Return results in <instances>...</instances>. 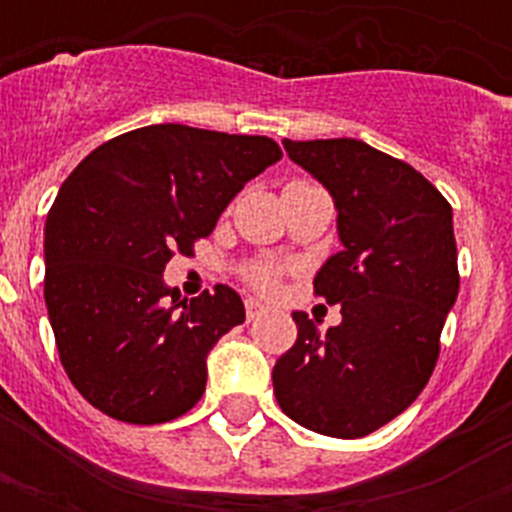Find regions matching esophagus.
<instances>
[{
  "label": "esophagus",
  "instance_id": "1",
  "mask_svg": "<svg viewBox=\"0 0 512 512\" xmlns=\"http://www.w3.org/2000/svg\"><path fill=\"white\" fill-rule=\"evenodd\" d=\"M265 313H268V308H265L260 300H255V297H249V300H247V319L257 321L260 316H265Z\"/></svg>",
  "mask_w": 512,
  "mask_h": 512
}]
</instances>
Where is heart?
<instances>
[{
  "instance_id": "1",
  "label": "heart",
  "mask_w": 512,
  "mask_h": 512,
  "mask_svg": "<svg viewBox=\"0 0 512 512\" xmlns=\"http://www.w3.org/2000/svg\"><path fill=\"white\" fill-rule=\"evenodd\" d=\"M255 284L263 289H271L273 284H276V271H271V268H260V271H255Z\"/></svg>"
}]
</instances>
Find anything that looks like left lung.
<instances>
[{
    "instance_id": "1",
    "label": "left lung",
    "mask_w": 512,
    "mask_h": 512,
    "mask_svg": "<svg viewBox=\"0 0 512 512\" xmlns=\"http://www.w3.org/2000/svg\"><path fill=\"white\" fill-rule=\"evenodd\" d=\"M337 209L342 249L313 287L342 321L321 332L295 311V345L273 366V393L297 425L361 438L428 385L446 313L460 292L452 207L433 185L364 140H284Z\"/></svg>"
}]
</instances>
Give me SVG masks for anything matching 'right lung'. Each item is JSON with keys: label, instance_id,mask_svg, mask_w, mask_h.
Wrapping results in <instances>:
<instances>
[{"label": "right lung", "instance_id": "right-lung-1", "mask_svg": "<svg viewBox=\"0 0 512 512\" xmlns=\"http://www.w3.org/2000/svg\"><path fill=\"white\" fill-rule=\"evenodd\" d=\"M279 159L271 138L151 124L95 148L60 185L44 303L60 364L95 409L156 425L199 401L209 350L244 321V303L225 284L188 300L164 268Z\"/></svg>", "mask_w": 512, "mask_h": 512}]
</instances>
